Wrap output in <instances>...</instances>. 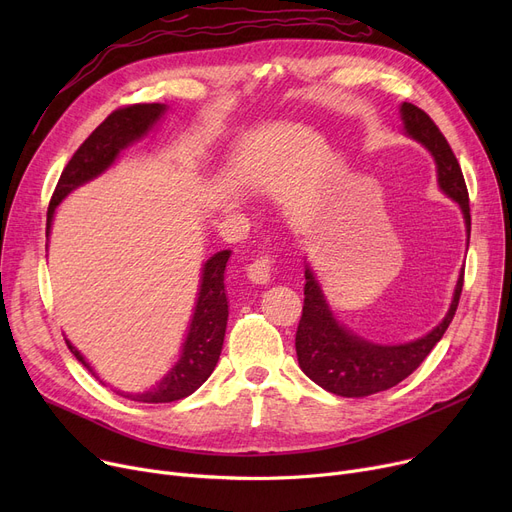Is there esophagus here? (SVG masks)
<instances>
[{
    "label": "esophagus",
    "instance_id": "34e87169",
    "mask_svg": "<svg viewBox=\"0 0 512 512\" xmlns=\"http://www.w3.org/2000/svg\"><path fill=\"white\" fill-rule=\"evenodd\" d=\"M274 255L270 253H259L249 265H247V276L251 282L255 284H267L272 278V272H274Z\"/></svg>",
    "mask_w": 512,
    "mask_h": 512
}]
</instances>
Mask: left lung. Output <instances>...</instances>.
<instances>
[{"mask_svg": "<svg viewBox=\"0 0 512 512\" xmlns=\"http://www.w3.org/2000/svg\"><path fill=\"white\" fill-rule=\"evenodd\" d=\"M400 116L402 122H405V130L409 137L423 143L432 151L438 168L440 188L461 205L469 236L471 213L467 184L459 161H456V155L452 153L446 137L440 132L436 122L429 118L421 107L413 103H402ZM305 280L307 282L303 315L297 328V338H294L299 365L307 378L324 390L336 396L361 398L400 384L402 380L409 378L429 353H432V348L448 330L456 307H459L465 270L461 272L459 282H456L452 305L446 317L442 319V324L436 326L429 334H425L423 338L396 346L371 344L348 332L334 319L324 299V292H321L309 267L305 270Z\"/></svg>", "mask_w": 512, "mask_h": 512, "instance_id": "1", "label": "left lung"}]
</instances>
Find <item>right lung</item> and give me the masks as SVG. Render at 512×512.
<instances>
[{
	"instance_id": "1",
	"label": "right lung",
	"mask_w": 512,
	"mask_h": 512,
	"mask_svg": "<svg viewBox=\"0 0 512 512\" xmlns=\"http://www.w3.org/2000/svg\"><path fill=\"white\" fill-rule=\"evenodd\" d=\"M164 110L166 107L161 103L126 105L112 112L89 134L85 143L76 149V153L66 164L56 191L51 195L45 228L47 236L53 220V211H56L58 203L70 191H74L76 186L89 182L91 178L110 168L118 153L132 141H137L143 134H147V130L159 120L161 114H164ZM228 259L230 251H220L203 267L197 307L178 363L172 367L166 378L157 384V388L145 394H124L126 398L139 402H174L191 396L201 384H205L215 365H218L226 334L228 299L224 290V270ZM66 344L70 348V353L89 371H93L89 363L83 359V355H80L68 340Z\"/></svg>"
}]
</instances>
